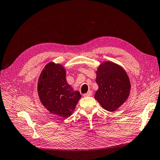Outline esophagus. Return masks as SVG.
Returning a JSON list of instances; mask_svg holds the SVG:
<instances>
[{
	"label": "esophagus",
	"mask_w": 160,
	"mask_h": 160,
	"mask_svg": "<svg viewBox=\"0 0 160 160\" xmlns=\"http://www.w3.org/2000/svg\"><path fill=\"white\" fill-rule=\"evenodd\" d=\"M92 94V92L91 91H89L87 93L83 94V97H91Z\"/></svg>",
	"instance_id": "esophagus-1"
}]
</instances>
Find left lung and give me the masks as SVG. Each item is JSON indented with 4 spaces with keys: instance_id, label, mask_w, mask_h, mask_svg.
Instances as JSON below:
<instances>
[{
    "instance_id": "obj_1",
    "label": "left lung",
    "mask_w": 160,
    "mask_h": 160,
    "mask_svg": "<svg viewBox=\"0 0 160 160\" xmlns=\"http://www.w3.org/2000/svg\"><path fill=\"white\" fill-rule=\"evenodd\" d=\"M96 74L98 89L94 98L104 109L110 112L116 111L130 94L131 86L128 74L122 66L111 61L101 63Z\"/></svg>"
}]
</instances>
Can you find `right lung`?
Listing matches in <instances>:
<instances>
[{
	"mask_svg": "<svg viewBox=\"0 0 160 160\" xmlns=\"http://www.w3.org/2000/svg\"><path fill=\"white\" fill-rule=\"evenodd\" d=\"M37 92L40 102L51 113L70 116L81 98L66 80V71L60 63L49 62L38 78Z\"/></svg>",
	"mask_w": 160,
	"mask_h": 160,
	"instance_id": "obj_1",
	"label": "right lung"
}]
</instances>
